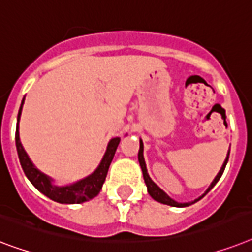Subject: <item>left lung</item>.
I'll use <instances>...</instances> for the list:
<instances>
[{
  "mask_svg": "<svg viewBox=\"0 0 252 252\" xmlns=\"http://www.w3.org/2000/svg\"><path fill=\"white\" fill-rule=\"evenodd\" d=\"M139 143H140V147H139V152H138V160H139V164H140V168H142V172H143V178H144V182H146V186H147V191H148V194L152 196V199H155L156 202L158 203H162V204H166V206H170V207H180V208H182V207H189L191 206V204H194V203L199 202L200 199L204 198L207 194H208L209 191H211V189H212L215 185H216L217 182H219V180L221 178V176H222V173H224L225 170V166H226V164H228V160H229V154H230V148H229L228 151V155H226V158H225L224 164H222V166H221L220 172L217 173V176L215 177V180L212 181V183L209 185V187L206 190V192L202 195V196H199L198 199H195V200H192V202H187V203H178L176 202L174 199H172L170 196H169L166 192H165L164 190H161L160 187L156 185V183L154 182V181L151 180L150 174H148V172H147V166H146V161H144V156H143V151H144V147H143V142L142 139L139 140Z\"/></svg>",
  "mask_w": 252,
  "mask_h": 252,
  "instance_id": "1",
  "label": "left lung"
}]
</instances>
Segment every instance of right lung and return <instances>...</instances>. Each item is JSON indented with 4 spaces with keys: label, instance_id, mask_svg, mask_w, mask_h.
<instances>
[{
    "label": "right lung",
    "instance_id": "right-lung-1",
    "mask_svg": "<svg viewBox=\"0 0 252 252\" xmlns=\"http://www.w3.org/2000/svg\"><path fill=\"white\" fill-rule=\"evenodd\" d=\"M24 97L22 100L21 108H19V113H18V122H17V132H15V144H17L18 156L21 161L22 169H23L24 174L27 177L30 182L37 189V190L48 196L49 199L54 202L61 203V204H80L94 199L97 196L100 190H101L102 185L105 182L106 174H108V169L110 166V162L113 160L114 154H116L117 147L120 144L121 138L110 139L106 151L104 156H102L100 164L90 176L84 177L82 180L76 181L70 185L65 186H57L53 183V178L46 176L45 173L36 168L33 162L31 161L27 152L24 151L23 146L21 143V136H19V121H21L22 109H23Z\"/></svg>",
    "mask_w": 252,
    "mask_h": 252
}]
</instances>
